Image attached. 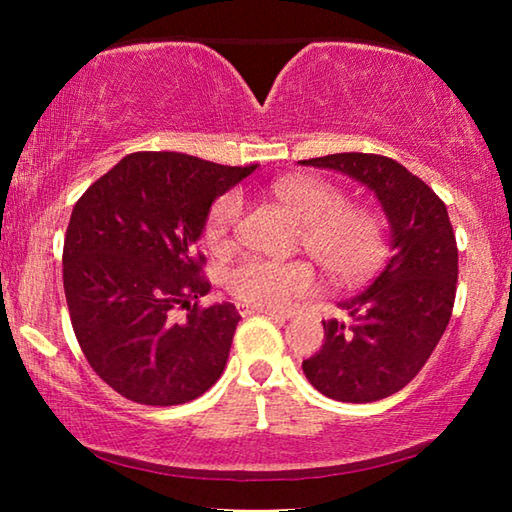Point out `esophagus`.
Returning <instances> with one entry per match:
<instances>
[{
	"label": "esophagus",
	"instance_id": "34e87169",
	"mask_svg": "<svg viewBox=\"0 0 512 512\" xmlns=\"http://www.w3.org/2000/svg\"><path fill=\"white\" fill-rule=\"evenodd\" d=\"M241 316H250V314H262V316H268L273 320H287L289 316L282 314V311H273V309H264V307H255V305H241L239 307Z\"/></svg>",
	"mask_w": 512,
	"mask_h": 512
}]
</instances>
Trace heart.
I'll use <instances>...</instances> for the list:
<instances>
[{"mask_svg":"<svg viewBox=\"0 0 512 512\" xmlns=\"http://www.w3.org/2000/svg\"><path fill=\"white\" fill-rule=\"evenodd\" d=\"M273 194L302 225V246L334 284H354L375 273L388 253L386 225L377 212L345 205L339 187L316 176H287ZM241 212V196L225 194L210 207L205 239L212 248L230 241ZM230 293L246 305L289 309L316 293L318 282L305 262H268L246 257L225 275Z\"/></svg>","mask_w":512,"mask_h":512,"instance_id":"obj_1","label":"heart"}]
</instances>
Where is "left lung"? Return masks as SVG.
I'll return each instance as SVG.
<instances>
[{
  "instance_id": "1",
  "label": "left lung",
  "mask_w": 512,
  "mask_h": 512,
  "mask_svg": "<svg viewBox=\"0 0 512 512\" xmlns=\"http://www.w3.org/2000/svg\"><path fill=\"white\" fill-rule=\"evenodd\" d=\"M298 164L339 171L368 187L386 214L393 250L370 287L339 302L348 323L323 320V348L302 361V370L332 400H384L418 375L452 318L458 250L447 207L386 155L334 153Z\"/></svg>"
}]
</instances>
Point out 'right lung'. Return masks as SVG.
Returning <instances> with one entry per match:
<instances>
[{"label":"right lung","mask_w":512,"mask_h":512,"mask_svg":"<svg viewBox=\"0 0 512 512\" xmlns=\"http://www.w3.org/2000/svg\"><path fill=\"white\" fill-rule=\"evenodd\" d=\"M255 169L131 153L74 205L63 246L69 318L92 370L126 400L185 404L221 377L241 316L232 302L198 307L210 282L194 246L212 203ZM176 308L188 309L185 321Z\"/></svg>","instance_id":"right-lung-1"}]
</instances>
